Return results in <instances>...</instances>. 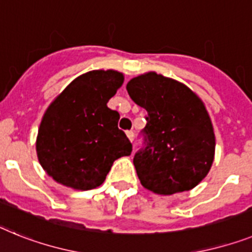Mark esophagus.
Masks as SVG:
<instances>
[{
  "label": "esophagus",
  "mask_w": 252,
  "mask_h": 252,
  "mask_svg": "<svg viewBox=\"0 0 252 252\" xmlns=\"http://www.w3.org/2000/svg\"><path fill=\"white\" fill-rule=\"evenodd\" d=\"M126 137L129 138V141H133V138H134V133H133L132 130H126Z\"/></svg>",
  "instance_id": "1"
}]
</instances>
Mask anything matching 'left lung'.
Wrapping results in <instances>:
<instances>
[{"label": "left lung", "mask_w": 252, "mask_h": 252, "mask_svg": "<svg viewBox=\"0 0 252 252\" xmlns=\"http://www.w3.org/2000/svg\"><path fill=\"white\" fill-rule=\"evenodd\" d=\"M126 91L147 111L146 147L133 158L141 185L162 196L196 187L215 156L214 128L201 98L155 71L132 78Z\"/></svg>", "instance_id": "1"}]
</instances>
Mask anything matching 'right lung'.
Segmentation results:
<instances>
[{"label": "right lung", "mask_w": 252, "mask_h": 252, "mask_svg": "<svg viewBox=\"0 0 252 252\" xmlns=\"http://www.w3.org/2000/svg\"><path fill=\"white\" fill-rule=\"evenodd\" d=\"M123 82L120 71H87L50 103L38 128L35 151L54 181L88 191L102 185L116 158L130 155L129 139L118 128L119 113L107 107Z\"/></svg>", "instance_id": "1"}]
</instances>
